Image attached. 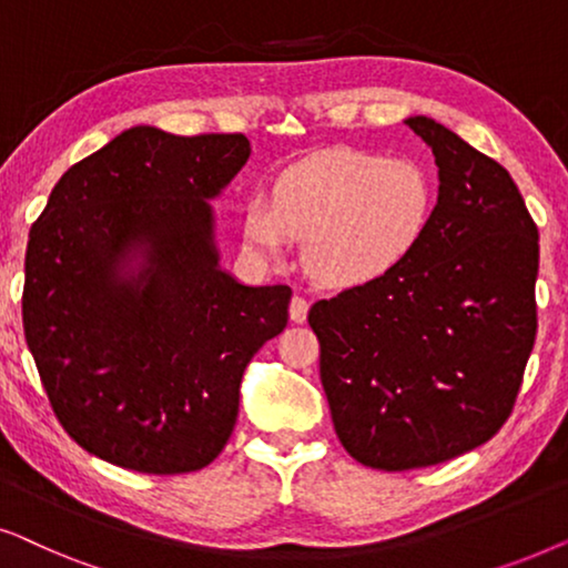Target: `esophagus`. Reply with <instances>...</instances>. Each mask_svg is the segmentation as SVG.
Instances as JSON below:
<instances>
[{
  "label": "esophagus",
  "instance_id": "34e87169",
  "mask_svg": "<svg viewBox=\"0 0 568 568\" xmlns=\"http://www.w3.org/2000/svg\"><path fill=\"white\" fill-rule=\"evenodd\" d=\"M307 310H310L307 300L300 297V294H294L292 302H290V317H292V323H305V321H307Z\"/></svg>",
  "mask_w": 568,
  "mask_h": 568
}]
</instances>
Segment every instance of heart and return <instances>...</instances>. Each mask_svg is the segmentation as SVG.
<instances>
[{
	"mask_svg": "<svg viewBox=\"0 0 568 568\" xmlns=\"http://www.w3.org/2000/svg\"><path fill=\"white\" fill-rule=\"evenodd\" d=\"M434 209L437 189L422 162L333 146L286 168L271 201H247L240 237L258 261H282L292 240H305L310 276L333 290H362L414 258Z\"/></svg>",
	"mask_w": 568,
	"mask_h": 568,
	"instance_id": "heart-1",
	"label": "heart"
}]
</instances>
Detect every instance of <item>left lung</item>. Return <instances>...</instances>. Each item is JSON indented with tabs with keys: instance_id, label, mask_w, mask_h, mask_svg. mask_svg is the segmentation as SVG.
<instances>
[{
	"instance_id": "8db88e82",
	"label": "left lung",
	"mask_w": 568,
	"mask_h": 568,
	"mask_svg": "<svg viewBox=\"0 0 568 568\" xmlns=\"http://www.w3.org/2000/svg\"><path fill=\"white\" fill-rule=\"evenodd\" d=\"M439 193L414 258L310 307L341 445L377 470L445 463L507 422L535 344L538 227L499 162L426 115Z\"/></svg>"
}]
</instances>
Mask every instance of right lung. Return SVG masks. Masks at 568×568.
<instances>
[{
	"label": "right lung",
	"instance_id": "obj_1",
	"mask_svg": "<svg viewBox=\"0 0 568 568\" xmlns=\"http://www.w3.org/2000/svg\"><path fill=\"white\" fill-rule=\"evenodd\" d=\"M243 134L121 131L53 185L30 230L22 328L51 408L82 449L139 473H191L227 445L247 362L292 290L220 266V199Z\"/></svg>",
	"mask_w": 568,
	"mask_h": 568
}]
</instances>
